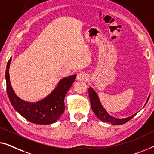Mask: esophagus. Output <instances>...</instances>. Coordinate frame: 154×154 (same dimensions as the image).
I'll return each mask as SVG.
<instances>
[{
	"mask_svg": "<svg viewBox=\"0 0 154 154\" xmlns=\"http://www.w3.org/2000/svg\"><path fill=\"white\" fill-rule=\"evenodd\" d=\"M88 79V76L84 72H81L77 75V79L79 81H86Z\"/></svg>",
	"mask_w": 154,
	"mask_h": 154,
	"instance_id": "34e87169",
	"label": "esophagus"
}]
</instances>
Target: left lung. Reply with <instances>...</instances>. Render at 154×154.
<instances>
[{
  "mask_svg": "<svg viewBox=\"0 0 154 154\" xmlns=\"http://www.w3.org/2000/svg\"><path fill=\"white\" fill-rule=\"evenodd\" d=\"M88 96H89L91 105L93 112H94V114H96L97 118H98L100 120L103 121L110 123L113 125H121L128 122L129 120H131V119L133 118L134 116L136 115V114H137L136 113L135 114H133V115L129 116V117L125 119L114 118L113 116H110L109 114L105 111V109L103 107V106H102L100 103L98 95L96 94V93L95 92V91L91 87H89V88H88ZM149 97H150V96H149L148 99H147L146 104L149 100Z\"/></svg>",
  "mask_w": 154,
  "mask_h": 154,
  "instance_id": "left-lung-1",
  "label": "left lung"
}]
</instances>
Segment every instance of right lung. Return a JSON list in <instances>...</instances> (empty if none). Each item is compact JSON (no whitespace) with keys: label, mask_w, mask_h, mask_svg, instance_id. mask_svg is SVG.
I'll return each mask as SVG.
<instances>
[{"label":"right lung","mask_w":154,"mask_h":154,"mask_svg":"<svg viewBox=\"0 0 154 154\" xmlns=\"http://www.w3.org/2000/svg\"><path fill=\"white\" fill-rule=\"evenodd\" d=\"M12 58L7 64L5 72L7 94L13 107L23 117L36 124L47 125L55 123L64 112V98L75 82L76 75L62 79L48 96L36 103L26 102L15 94L10 84L9 68Z\"/></svg>","instance_id":"1"}]
</instances>
